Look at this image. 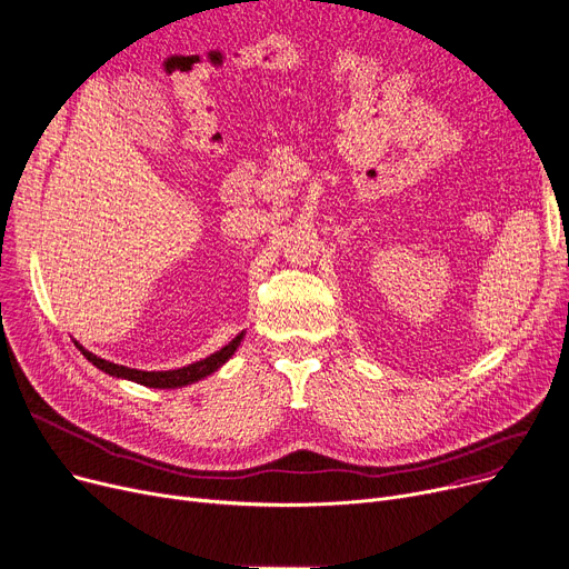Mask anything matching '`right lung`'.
<instances>
[{
	"label": "right lung",
	"instance_id": "1",
	"mask_svg": "<svg viewBox=\"0 0 569 569\" xmlns=\"http://www.w3.org/2000/svg\"><path fill=\"white\" fill-rule=\"evenodd\" d=\"M241 338L243 332H239L237 338H233L227 347H222L220 351L211 353L209 358L204 360H197L188 367H181V370H167V372H142V370H132V367H123V365H114V362H108L103 358H98L93 353H89L87 349L78 347L82 351V356L93 362L98 370H103L106 375L110 377H119V379H128V381H136V383H142V386H149V388H181V386H188V383H194L199 379H204L209 375H213L220 365H224L231 353L237 351V347L241 345Z\"/></svg>",
	"mask_w": 569,
	"mask_h": 569
}]
</instances>
